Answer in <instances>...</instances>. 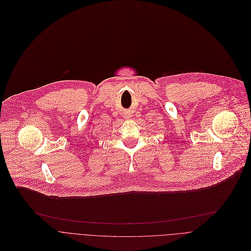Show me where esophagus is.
<instances>
[{"label":"esophagus","mask_w":251,"mask_h":251,"mask_svg":"<svg viewBox=\"0 0 251 251\" xmlns=\"http://www.w3.org/2000/svg\"><path fill=\"white\" fill-rule=\"evenodd\" d=\"M124 118H125V119L130 118V117H129V114H127V113H126V114H124Z\"/></svg>","instance_id":"1"}]
</instances>
